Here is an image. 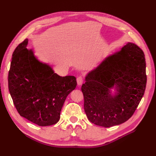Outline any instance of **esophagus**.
Returning a JSON list of instances; mask_svg holds the SVG:
<instances>
[{
    "label": "esophagus",
    "mask_w": 156,
    "mask_h": 156,
    "mask_svg": "<svg viewBox=\"0 0 156 156\" xmlns=\"http://www.w3.org/2000/svg\"><path fill=\"white\" fill-rule=\"evenodd\" d=\"M77 83L79 86H81L83 83V78L82 77H78L77 78Z\"/></svg>",
    "instance_id": "obj_1"
}]
</instances>
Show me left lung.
<instances>
[{
	"instance_id": "1",
	"label": "left lung",
	"mask_w": 156,
	"mask_h": 156,
	"mask_svg": "<svg viewBox=\"0 0 156 156\" xmlns=\"http://www.w3.org/2000/svg\"><path fill=\"white\" fill-rule=\"evenodd\" d=\"M146 84L144 54L137 45L128 42L85 76L81 90L88 120L104 127L124 123L138 107Z\"/></svg>"
}]
</instances>
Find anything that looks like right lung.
Wrapping results in <instances>:
<instances>
[{
  "instance_id": "obj_1",
  "label": "right lung",
  "mask_w": 156,
  "mask_h": 156,
  "mask_svg": "<svg viewBox=\"0 0 156 156\" xmlns=\"http://www.w3.org/2000/svg\"><path fill=\"white\" fill-rule=\"evenodd\" d=\"M29 40L12 55L8 88L19 114L40 126L57 123L68 94L77 86L74 76L61 77L48 64L41 62L27 48Z\"/></svg>"
}]
</instances>
